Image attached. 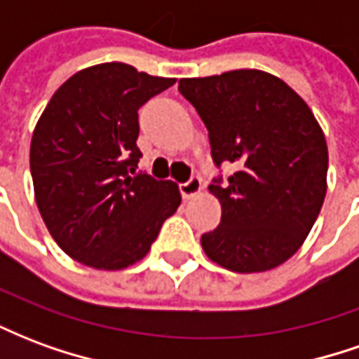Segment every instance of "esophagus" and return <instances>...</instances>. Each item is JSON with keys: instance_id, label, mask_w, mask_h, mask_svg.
<instances>
[{"instance_id": "1", "label": "esophagus", "mask_w": 359, "mask_h": 359, "mask_svg": "<svg viewBox=\"0 0 359 359\" xmlns=\"http://www.w3.org/2000/svg\"><path fill=\"white\" fill-rule=\"evenodd\" d=\"M200 192H202V179L200 177H192L190 180L180 184V194H182V198H187V200L188 198H194Z\"/></svg>"}]
</instances>
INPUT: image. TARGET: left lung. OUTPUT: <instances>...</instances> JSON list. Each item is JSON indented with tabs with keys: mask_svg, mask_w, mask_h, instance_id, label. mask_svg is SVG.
<instances>
[{
	"mask_svg": "<svg viewBox=\"0 0 359 359\" xmlns=\"http://www.w3.org/2000/svg\"><path fill=\"white\" fill-rule=\"evenodd\" d=\"M210 133L215 165L233 163L210 192L221 223L202 234L211 262L234 273L285 264L316 223L327 194L329 151L309 105L286 82L257 69L180 79Z\"/></svg>",
	"mask_w": 359,
	"mask_h": 359,
	"instance_id": "obj_1",
	"label": "left lung"
}]
</instances>
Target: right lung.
I'll list each match as a JSON object with an SVG mask.
<instances>
[{
	"label": "right lung",
	"mask_w": 359,
	"mask_h": 359,
	"mask_svg": "<svg viewBox=\"0 0 359 359\" xmlns=\"http://www.w3.org/2000/svg\"><path fill=\"white\" fill-rule=\"evenodd\" d=\"M175 79L102 63L51 95L30 142L36 205L59 248L103 271L140 262L180 205L179 187L136 172L138 109Z\"/></svg>",
	"instance_id": "add662e5"
}]
</instances>
